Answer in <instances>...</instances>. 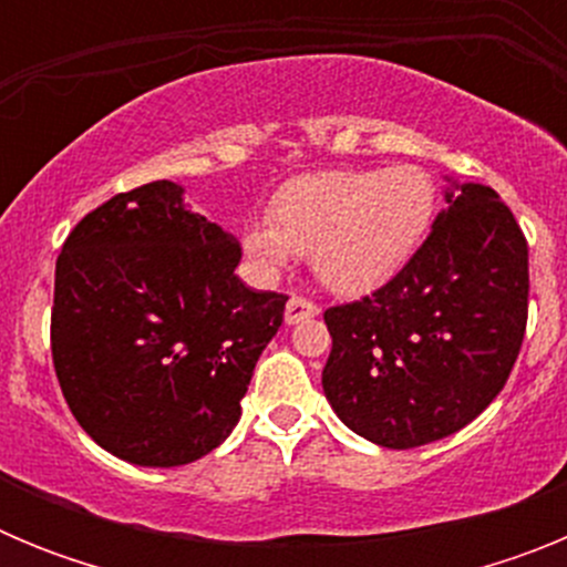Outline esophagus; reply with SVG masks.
<instances>
[{"label":"esophagus","instance_id":"1","mask_svg":"<svg viewBox=\"0 0 567 567\" xmlns=\"http://www.w3.org/2000/svg\"><path fill=\"white\" fill-rule=\"evenodd\" d=\"M318 312V303H312L309 298H300V295H292L287 303V323H300V320L315 318Z\"/></svg>","mask_w":567,"mask_h":567}]
</instances>
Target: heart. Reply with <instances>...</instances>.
Returning a JSON list of instances; mask_svg holds the SVG:
<instances>
[{"label": "heart", "mask_w": 567, "mask_h": 567, "mask_svg": "<svg viewBox=\"0 0 567 567\" xmlns=\"http://www.w3.org/2000/svg\"><path fill=\"white\" fill-rule=\"evenodd\" d=\"M437 213V187L425 169H327L284 184L269 227H252L244 249L264 269L309 255L329 289H374L414 258Z\"/></svg>", "instance_id": "1"}]
</instances>
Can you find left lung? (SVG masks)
Listing matches in <instances>:
<instances>
[{
    "mask_svg": "<svg viewBox=\"0 0 567 567\" xmlns=\"http://www.w3.org/2000/svg\"><path fill=\"white\" fill-rule=\"evenodd\" d=\"M414 258L323 312L334 414L383 449L460 432L503 392L528 323V240L483 184H454Z\"/></svg>",
    "mask_w": 567,
    "mask_h": 567,
    "instance_id": "obj_1",
    "label": "left lung"
}]
</instances>
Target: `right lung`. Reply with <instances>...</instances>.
Listing matches in <instances>:
<instances>
[{
  "label": "right lung",
  "mask_w": 567,
  "mask_h": 567,
  "mask_svg": "<svg viewBox=\"0 0 567 567\" xmlns=\"http://www.w3.org/2000/svg\"><path fill=\"white\" fill-rule=\"evenodd\" d=\"M233 235L150 182L87 213L56 258L50 352L70 412L104 452L173 468L240 417L287 295L235 275Z\"/></svg>",
  "instance_id": "obj_1"
}]
</instances>
